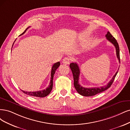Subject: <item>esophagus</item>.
I'll list each match as a JSON object with an SVG mask.
<instances>
[{"mask_svg":"<svg viewBox=\"0 0 130 130\" xmlns=\"http://www.w3.org/2000/svg\"><path fill=\"white\" fill-rule=\"evenodd\" d=\"M70 58L69 57H65L64 58L63 60H62V62L64 64H66V65H68V64H69L70 63Z\"/></svg>","mask_w":130,"mask_h":130,"instance_id":"34e87169","label":"esophagus"}]
</instances>
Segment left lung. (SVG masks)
<instances>
[{"label":"left lung","instance_id":"8db88e82","mask_svg":"<svg viewBox=\"0 0 130 130\" xmlns=\"http://www.w3.org/2000/svg\"><path fill=\"white\" fill-rule=\"evenodd\" d=\"M106 39L113 45L116 50V54L117 58H118L119 61L120 62V54H119V45L117 43L116 39L112 36V35L109 32H107L106 35ZM70 69L72 71L73 79H74V86L75 89L78 92V93L82 95L85 96V97H90V96H93L98 93L106 90L108 88H110L113 82L114 81V79L116 76V75L118 73V71H117L116 74L112 77L111 80L109 82L107 85L102 87H92V88H86L82 86L79 83V75H80V70L76 62H72L70 64ZM119 70V69H118Z\"/></svg>","mask_w":130,"mask_h":130}]
</instances>
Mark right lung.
Masks as SVG:
<instances>
[{
	"label": "right lung",
	"mask_w": 130,
	"mask_h": 130,
	"mask_svg": "<svg viewBox=\"0 0 130 130\" xmlns=\"http://www.w3.org/2000/svg\"><path fill=\"white\" fill-rule=\"evenodd\" d=\"M28 28V27H27L21 35H23L24 33L26 31V30H27ZM14 43H13V44H14ZM12 46H13V45H12ZM59 65H60V62L59 61L56 62L55 64H54L53 65V66L52 67V69H51V80H50V85H48V86L46 88V89H45V90H41V91H36V92H27V91H24L22 90L23 91V92L25 94L28 95L33 96V97H40V98H43V97H46V96H47V95H48L50 94V93L51 92V90H52L53 79V77H54V74L56 72V70L58 68V67L59 66Z\"/></svg>",
	"instance_id": "1"
}]
</instances>
